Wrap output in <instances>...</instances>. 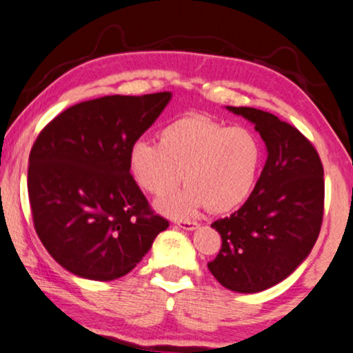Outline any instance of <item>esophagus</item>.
<instances>
[{
	"label": "esophagus",
	"mask_w": 353,
	"mask_h": 353,
	"mask_svg": "<svg viewBox=\"0 0 353 353\" xmlns=\"http://www.w3.org/2000/svg\"><path fill=\"white\" fill-rule=\"evenodd\" d=\"M177 226H179V228H182V230L192 231V230L197 228L199 223L197 221H192V220H179V221H177Z\"/></svg>",
	"instance_id": "1"
}]
</instances>
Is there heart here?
<instances>
[{
    "instance_id": "obj_1",
    "label": "heart",
    "mask_w": 353,
    "mask_h": 353,
    "mask_svg": "<svg viewBox=\"0 0 353 353\" xmlns=\"http://www.w3.org/2000/svg\"><path fill=\"white\" fill-rule=\"evenodd\" d=\"M264 146L251 128L203 115H182L158 132V143L138 140L128 150V171L141 190L166 197L184 179L187 189L161 200L171 216L208 207L213 213L238 208L261 176Z\"/></svg>"
}]
</instances>
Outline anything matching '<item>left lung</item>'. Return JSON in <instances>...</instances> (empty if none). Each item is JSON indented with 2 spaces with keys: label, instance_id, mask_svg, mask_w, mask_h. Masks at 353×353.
Instances as JSON below:
<instances>
[{
  "label": "left lung",
  "instance_id": "obj_1",
  "mask_svg": "<svg viewBox=\"0 0 353 353\" xmlns=\"http://www.w3.org/2000/svg\"><path fill=\"white\" fill-rule=\"evenodd\" d=\"M228 110L256 125L267 161L246 203L212 223L221 249L208 269L223 287L256 293L287 279L313 249L324 215V169L293 125L254 107Z\"/></svg>",
  "mask_w": 353,
  "mask_h": 353
}]
</instances>
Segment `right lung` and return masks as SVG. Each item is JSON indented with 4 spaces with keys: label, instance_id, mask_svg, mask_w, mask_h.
Masks as SVG:
<instances>
[{
    "label": "right lung",
    "instance_id": "right-lung-1",
    "mask_svg": "<svg viewBox=\"0 0 353 353\" xmlns=\"http://www.w3.org/2000/svg\"><path fill=\"white\" fill-rule=\"evenodd\" d=\"M169 99L168 91L97 97L39 133L28 172L34 228L71 274L101 282L123 276L169 226L128 171V150Z\"/></svg>",
    "mask_w": 353,
    "mask_h": 353
}]
</instances>
